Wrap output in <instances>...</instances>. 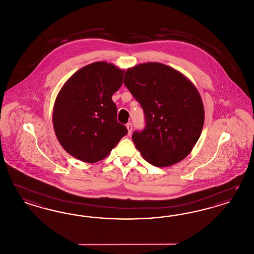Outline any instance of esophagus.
Returning a JSON list of instances; mask_svg holds the SVG:
<instances>
[{
	"label": "esophagus",
	"mask_w": 254,
	"mask_h": 254,
	"mask_svg": "<svg viewBox=\"0 0 254 254\" xmlns=\"http://www.w3.org/2000/svg\"><path fill=\"white\" fill-rule=\"evenodd\" d=\"M126 128H127V130H128V134L130 135L131 133V131H132V125H131V123H127V124H126Z\"/></svg>",
	"instance_id": "1"
}]
</instances>
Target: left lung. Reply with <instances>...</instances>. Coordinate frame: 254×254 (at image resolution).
<instances>
[{"instance_id":"8db88e82","label":"left lung","mask_w":254,"mask_h":254,"mask_svg":"<svg viewBox=\"0 0 254 254\" xmlns=\"http://www.w3.org/2000/svg\"><path fill=\"white\" fill-rule=\"evenodd\" d=\"M124 84L145 113V129L132 133L142 157L157 167L185 159L205 122L203 101L192 82L170 66L146 63L127 69Z\"/></svg>"}]
</instances>
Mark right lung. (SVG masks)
Listing matches in <instances>:
<instances>
[{
	"instance_id": "1",
	"label": "right lung",
	"mask_w": 254,
	"mask_h": 254,
	"mask_svg": "<svg viewBox=\"0 0 254 254\" xmlns=\"http://www.w3.org/2000/svg\"><path fill=\"white\" fill-rule=\"evenodd\" d=\"M124 70L96 62L76 71L58 93L52 122L69 154L86 163L105 159L127 134L117 121L112 95L123 85Z\"/></svg>"
}]
</instances>
